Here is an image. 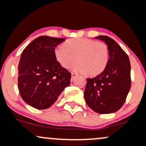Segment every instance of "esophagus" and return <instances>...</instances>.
I'll list each match as a JSON object with an SVG mask.
<instances>
[{"mask_svg": "<svg viewBox=\"0 0 146 146\" xmlns=\"http://www.w3.org/2000/svg\"><path fill=\"white\" fill-rule=\"evenodd\" d=\"M76 77H77L76 73H71V80H74V79L76 78Z\"/></svg>", "mask_w": 146, "mask_h": 146, "instance_id": "obj_1", "label": "esophagus"}]
</instances>
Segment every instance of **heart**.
Wrapping results in <instances>:
<instances>
[{"label": "heart", "instance_id": "obj_1", "mask_svg": "<svg viewBox=\"0 0 146 146\" xmlns=\"http://www.w3.org/2000/svg\"><path fill=\"white\" fill-rule=\"evenodd\" d=\"M55 56L62 66L68 68L78 60L73 71L96 75L106 67L109 59L107 45L86 38L70 39L55 49Z\"/></svg>", "mask_w": 146, "mask_h": 146}]
</instances>
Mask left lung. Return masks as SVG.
<instances>
[{
  "instance_id": "8db88e82",
  "label": "left lung",
  "mask_w": 146,
  "mask_h": 146,
  "mask_svg": "<svg viewBox=\"0 0 146 146\" xmlns=\"http://www.w3.org/2000/svg\"><path fill=\"white\" fill-rule=\"evenodd\" d=\"M109 51V59L102 73L87 78L84 98L87 105L100 114L113 113L125 103L131 86L130 63L128 55L110 37L99 36Z\"/></svg>"
}]
</instances>
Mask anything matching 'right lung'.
Segmentation results:
<instances>
[{"mask_svg": "<svg viewBox=\"0 0 146 146\" xmlns=\"http://www.w3.org/2000/svg\"><path fill=\"white\" fill-rule=\"evenodd\" d=\"M64 40L40 36L22 53L18 64V88L22 99L33 108H49L70 84L71 73L62 67L55 56V48Z\"/></svg>", "mask_w": 146, "mask_h": 146, "instance_id": "add662e5", "label": "right lung"}]
</instances>
